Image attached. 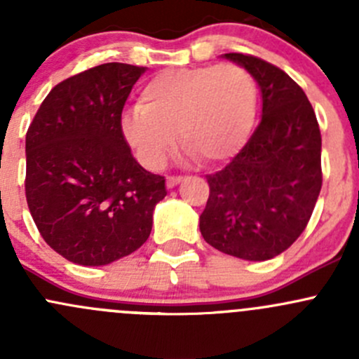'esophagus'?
<instances>
[{
    "label": "esophagus",
    "instance_id": "esophagus-1",
    "mask_svg": "<svg viewBox=\"0 0 359 359\" xmlns=\"http://www.w3.org/2000/svg\"><path fill=\"white\" fill-rule=\"evenodd\" d=\"M180 177H168V179H166V187H168V189H173V187L177 186V184H180Z\"/></svg>",
    "mask_w": 359,
    "mask_h": 359
}]
</instances>
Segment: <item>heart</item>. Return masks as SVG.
Returning <instances> with one entry per match:
<instances>
[{"mask_svg":"<svg viewBox=\"0 0 359 359\" xmlns=\"http://www.w3.org/2000/svg\"><path fill=\"white\" fill-rule=\"evenodd\" d=\"M257 114L255 79L238 64L168 69L144 85L121 133L144 166L161 168L175 132L191 158L222 163L243 149Z\"/></svg>","mask_w":359,"mask_h":359,"instance_id":"b5f03b06","label":"heart"}]
</instances>
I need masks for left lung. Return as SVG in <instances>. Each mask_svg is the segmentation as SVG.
<instances>
[{
	"mask_svg": "<svg viewBox=\"0 0 359 359\" xmlns=\"http://www.w3.org/2000/svg\"><path fill=\"white\" fill-rule=\"evenodd\" d=\"M222 57L255 79L262 114L233 161L206 175L210 196L200 231L219 252L260 262L290 247L313 215L321 191V133L306 93L287 72L243 53Z\"/></svg>",
	"mask_w": 359,
	"mask_h": 359,
	"instance_id": "left-lung-1",
	"label": "left lung"
}]
</instances>
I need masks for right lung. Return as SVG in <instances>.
<instances>
[{
    "label": "right lung",
    "mask_w": 359,
    "mask_h": 359,
    "mask_svg": "<svg viewBox=\"0 0 359 359\" xmlns=\"http://www.w3.org/2000/svg\"><path fill=\"white\" fill-rule=\"evenodd\" d=\"M146 67L109 62L64 79L25 135V198L43 240L79 266H107L142 247L165 177L132 156L121 112Z\"/></svg>",
    "instance_id": "obj_1"
}]
</instances>
